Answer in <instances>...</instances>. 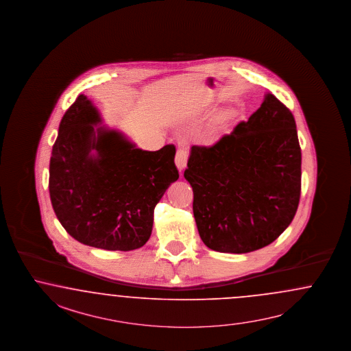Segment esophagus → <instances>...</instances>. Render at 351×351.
<instances>
[{
    "mask_svg": "<svg viewBox=\"0 0 351 351\" xmlns=\"http://www.w3.org/2000/svg\"><path fill=\"white\" fill-rule=\"evenodd\" d=\"M176 165L180 171L184 169L187 165V152L183 148H180L176 154Z\"/></svg>",
    "mask_w": 351,
    "mask_h": 351,
    "instance_id": "obj_1",
    "label": "esophagus"
}]
</instances>
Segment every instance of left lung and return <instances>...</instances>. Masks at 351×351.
<instances>
[{
	"instance_id": "8db88e82",
	"label": "left lung",
	"mask_w": 351,
	"mask_h": 351,
	"mask_svg": "<svg viewBox=\"0 0 351 351\" xmlns=\"http://www.w3.org/2000/svg\"><path fill=\"white\" fill-rule=\"evenodd\" d=\"M184 178L208 248L249 253L291 225L301 195V148L292 112L270 93L247 123L212 147L193 146Z\"/></svg>"
}]
</instances>
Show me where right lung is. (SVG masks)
Listing matches in <instances>:
<instances>
[{
  "label": "right lung",
  "instance_id": "right-lung-1",
  "mask_svg": "<svg viewBox=\"0 0 351 351\" xmlns=\"http://www.w3.org/2000/svg\"><path fill=\"white\" fill-rule=\"evenodd\" d=\"M102 123L84 94L62 117L49 169L51 205L62 226L80 243L134 250L147 243L155 206L180 178L176 147L141 149Z\"/></svg>",
  "mask_w": 351,
  "mask_h": 351
}]
</instances>
